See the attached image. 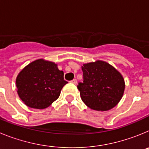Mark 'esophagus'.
Instances as JSON below:
<instances>
[{"label":"esophagus","instance_id":"esophagus-1","mask_svg":"<svg viewBox=\"0 0 149 149\" xmlns=\"http://www.w3.org/2000/svg\"><path fill=\"white\" fill-rule=\"evenodd\" d=\"M70 82L72 83V84H75V85L77 84V80H76V79H74V80L71 81Z\"/></svg>","mask_w":149,"mask_h":149}]
</instances>
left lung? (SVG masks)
<instances>
[{"mask_svg": "<svg viewBox=\"0 0 149 149\" xmlns=\"http://www.w3.org/2000/svg\"><path fill=\"white\" fill-rule=\"evenodd\" d=\"M84 81L77 89L84 103L92 110L107 111L118 104L125 84L120 72L102 60L85 63L81 66Z\"/></svg>", "mask_w": 149, "mask_h": 149, "instance_id": "obj_1", "label": "left lung"}]
</instances>
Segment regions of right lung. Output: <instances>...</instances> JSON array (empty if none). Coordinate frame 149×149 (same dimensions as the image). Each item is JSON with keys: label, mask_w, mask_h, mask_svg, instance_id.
<instances>
[{"label": "right lung", "mask_w": 149, "mask_h": 149, "mask_svg": "<svg viewBox=\"0 0 149 149\" xmlns=\"http://www.w3.org/2000/svg\"><path fill=\"white\" fill-rule=\"evenodd\" d=\"M63 71L54 62L39 59L18 73L16 87L19 98L30 108L45 109L59 98L64 81Z\"/></svg>", "instance_id": "add662e5"}]
</instances>
